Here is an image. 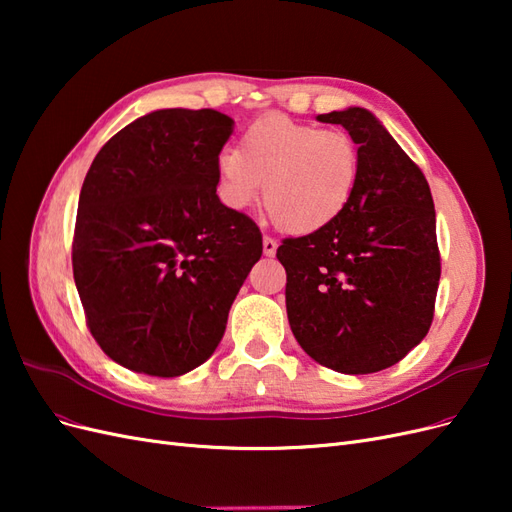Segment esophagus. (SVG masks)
I'll list each match as a JSON object with an SVG mask.
<instances>
[{
    "label": "esophagus",
    "mask_w": 512,
    "mask_h": 512,
    "mask_svg": "<svg viewBox=\"0 0 512 512\" xmlns=\"http://www.w3.org/2000/svg\"><path fill=\"white\" fill-rule=\"evenodd\" d=\"M262 252H265V256H275V252H277V241L271 239V237L262 239Z\"/></svg>",
    "instance_id": "34e87169"
}]
</instances>
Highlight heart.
<instances>
[{"mask_svg":"<svg viewBox=\"0 0 512 512\" xmlns=\"http://www.w3.org/2000/svg\"><path fill=\"white\" fill-rule=\"evenodd\" d=\"M361 177V151L344 130H322L284 115L254 121L237 151L218 158V194L230 209L262 203L277 228L312 235L342 218Z\"/></svg>","mask_w":512,"mask_h":512,"instance_id":"obj_1","label":"heart"}]
</instances>
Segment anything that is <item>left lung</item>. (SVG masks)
I'll return each mask as SVG.
<instances>
[{
  "label": "left lung",
  "instance_id": "obj_1",
  "mask_svg": "<svg viewBox=\"0 0 512 512\" xmlns=\"http://www.w3.org/2000/svg\"><path fill=\"white\" fill-rule=\"evenodd\" d=\"M361 151V177L342 218L277 247L286 309L301 348L339 374L399 363L427 335L440 284L436 209L408 153L365 108L318 115Z\"/></svg>",
  "mask_w": 512,
  "mask_h": 512
}]
</instances>
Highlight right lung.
Here are the masks:
<instances>
[{
	"label": "right lung",
	"instance_id": "obj_1",
	"mask_svg": "<svg viewBox=\"0 0 512 512\" xmlns=\"http://www.w3.org/2000/svg\"><path fill=\"white\" fill-rule=\"evenodd\" d=\"M230 134L211 108H164L119 130L83 181L76 290L89 333L132 371L175 378L205 363L262 256L254 220L215 194Z\"/></svg>",
	"mask_w": 512,
	"mask_h": 512
}]
</instances>
